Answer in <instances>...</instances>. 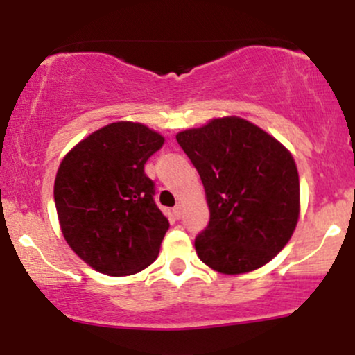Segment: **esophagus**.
Wrapping results in <instances>:
<instances>
[{
  "label": "esophagus",
  "instance_id": "obj_1",
  "mask_svg": "<svg viewBox=\"0 0 355 355\" xmlns=\"http://www.w3.org/2000/svg\"><path fill=\"white\" fill-rule=\"evenodd\" d=\"M182 214H183L182 205H175V207H173V215H175V217L182 218Z\"/></svg>",
  "mask_w": 355,
  "mask_h": 355
}]
</instances>
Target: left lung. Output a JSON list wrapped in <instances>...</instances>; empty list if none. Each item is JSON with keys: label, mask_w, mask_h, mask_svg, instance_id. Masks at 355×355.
Instances as JSON below:
<instances>
[{"label": "left lung", "mask_w": 355, "mask_h": 355, "mask_svg": "<svg viewBox=\"0 0 355 355\" xmlns=\"http://www.w3.org/2000/svg\"><path fill=\"white\" fill-rule=\"evenodd\" d=\"M205 187L209 225L195 237L203 263L222 274L266 266L299 220V173L274 137L237 116L177 135Z\"/></svg>", "instance_id": "left-lung-1"}]
</instances>
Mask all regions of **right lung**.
<instances>
[{
    "label": "right lung",
    "mask_w": 355,
    "mask_h": 355,
    "mask_svg": "<svg viewBox=\"0 0 355 355\" xmlns=\"http://www.w3.org/2000/svg\"><path fill=\"white\" fill-rule=\"evenodd\" d=\"M164 141L148 126L118 121L81 140L61 162L55 180L61 232L101 274H137L158 257L170 223L144 168Z\"/></svg>",
    "instance_id": "right-lung-1"
}]
</instances>
